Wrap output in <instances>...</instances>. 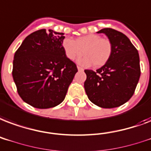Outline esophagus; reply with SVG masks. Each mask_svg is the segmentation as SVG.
I'll return each mask as SVG.
<instances>
[{
    "label": "esophagus",
    "instance_id": "esophagus-1",
    "mask_svg": "<svg viewBox=\"0 0 151 151\" xmlns=\"http://www.w3.org/2000/svg\"><path fill=\"white\" fill-rule=\"evenodd\" d=\"M77 68H78V71H83V68H82L80 66H77Z\"/></svg>",
    "mask_w": 151,
    "mask_h": 151
}]
</instances>
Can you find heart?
Returning <instances> with one entry per match:
<instances>
[{"instance_id":"b5f03b06","label":"heart","mask_w":151,"mask_h":151,"mask_svg":"<svg viewBox=\"0 0 151 151\" xmlns=\"http://www.w3.org/2000/svg\"><path fill=\"white\" fill-rule=\"evenodd\" d=\"M62 47L70 60L79 58L83 52L85 56L79 60V63L87 67L93 64L95 68L104 66L111 57L112 52L109 40L101 38L97 34H88L78 37L76 40L65 38L62 42Z\"/></svg>"}]
</instances>
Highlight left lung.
Returning a JSON list of instances; mask_svg holds the SVG:
<instances>
[{"label":"left lung","mask_w":151,"mask_h":151,"mask_svg":"<svg viewBox=\"0 0 151 151\" xmlns=\"http://www.w3.org/2000/svg\"><path fill=\"white\" fill-rule=\"evenodd\" d=\"M111 43V57L96 71L85 70L86 94L91 102L103 108L123 105L134 95L140 77L139 55L126 35L112 28H104Z\"/></svg>","instance_id":"left-lung-1"}]
</instances>
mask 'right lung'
<instances>
[{
	"label": "right lung",
	"mask_w": 151,
	"mask_h": 151,
	"mask_svg": "<svg viewBox=\"0 0 151 151\" xmlns=\"http://www.w3.org/2000/svg\"><path fill=\"white\" fill-rule=\"evenodd\" d=\"M63 32L40 29L28 35L14 55L12 77L20 98L46 109L61 104L77 70L65 55Z\"/></svg>",
	"instance_id": "1"
}]
</instances>
